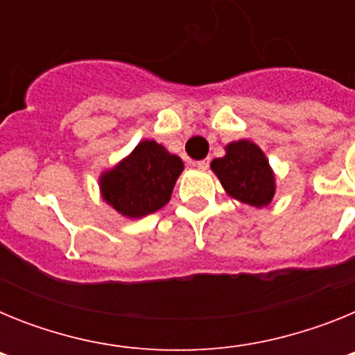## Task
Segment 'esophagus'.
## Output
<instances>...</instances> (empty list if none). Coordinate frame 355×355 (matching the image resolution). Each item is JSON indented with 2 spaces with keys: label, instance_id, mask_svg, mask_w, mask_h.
<instances>
[{
  "label": "esophagus",
  "instance_id": "34e87169",
  "mask_svg": "<svg viewBox=\"0 0 355 355\" xmlns=\"http://www.w3.org/2000/svg\"><path fill=\"white\" fill-rule=\"evenodd\" d=\"M193 167L200 168V171H206L209 167V159H199V162H192Z\"/></svg>",
  "mask_w": 355,
  "mask_h": 355
}]
</instances>
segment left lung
<instances>
[{
  "instance_id": "8db88e82",
  "label": "left lung",
  "mask_w": 355,
  "mask_h": 355,
  "mask_svg": "<svg viewBox=\"0 0 355 355\" xmlns=\"http://www.w3.org/2000/svg\"><path fill=\"white\" fill-rule=\"evenodd\" d=\"M211 171L225 193L243 205L263 208L275 196V174L258 144L236 140L225 146V155L211 162Z\"/></svg>"
}]
</instances>
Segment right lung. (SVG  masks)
<instances>
[{
    "instance_id": "right-lung-1",
    "label": "right lung",
    "mask_w": 355,
    "mask_h": 355,
    "mask_svg": "<svg viewBox=\"0 0 355 355\" xmlns=\"http://www.w3.org/2000/svg\"><path fill=\"white\" fill-rule=\"evenodd\" d=\"M184 165L155 140H142L115 167L101 172L99 190L106 205L126 218H142L171 200Z\"/></svg>"
}]
</instances>
